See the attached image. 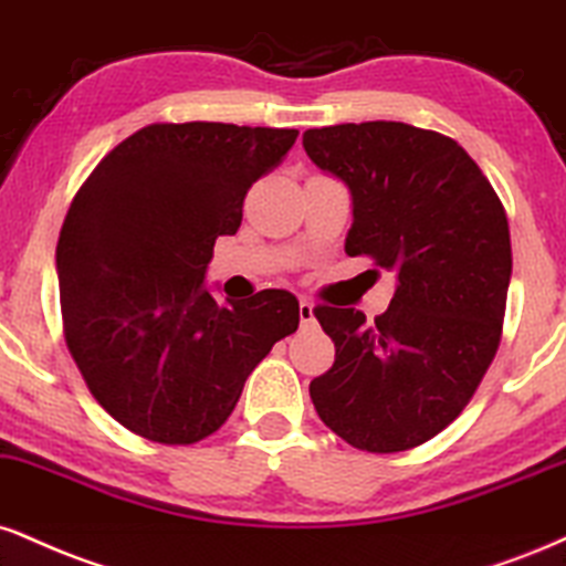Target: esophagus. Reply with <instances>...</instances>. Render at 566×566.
I'll return each instance as SVG.
<instances>
[{"label":"esophagus","mask_w":566,"mask_h":566,"mask_svg":"<svg viewBox=\"0 0 566 566\" xmlns=\"http://www.w3.org/2000/svg\"><path fill=\"white\" fill-rule=\"evenodd\" d=\"M297 311H301V324L303 326H313V322H316V316H313V303L311 301H301V305H297Z\"/></svg>","instance_id":"1"}]
</instances>
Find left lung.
I'll list each match as a JSON object with an SVG mask.
<instances>
[{"label": "left lung", "mask_w": 566, "mask_h": 566, "mask_svg": "<svg viewBox=\"0 0 566 566\" xmlns=\"http://www.w3.org/2000/svg\"><path fill=\"white\" fill-rule=\"evenodd\" d=\"M303 147L350 189L345 253L398 274L374 322L313 308L335 364L313 379L311 400L358 451H408L464 411L499 350L512 279L506 210L467 149L438 132L339 124L308 128Z\"/></svg>", "instance_id": "obj_1"}]
</instances>
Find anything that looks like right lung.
Returning a JSON list of instances; mask_svg holds the SVG:
<instances>
[{
  "label": "right lung",
  "instance_id": "add662e5",
  "mask_svg": "<svg viewBox=\"0 0 566 566\" xmlns=\"http://www.w3.org/2000/svg\"><path fill=\"white\" fill-rule=\"evenodd\" d=\"M295 128L149 124L113 147L73 197L57 240L65 343L97 403L163 446L213 434L244 379L301 322L295 295L218 305L202 287L218 237Z\"/></svg>",
  "mask_w": 566,
  "mask_h": 566
}]
</instances>
